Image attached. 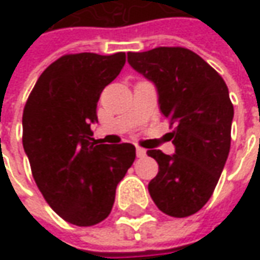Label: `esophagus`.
I'll use <instances>...</instances> for the list:
<instances>
[{
  "label": "esophagus",
  "instance_id": "34e87169",
  "mask_svg": "<svg viewBox=\"0 0 260 260\" xmlns=\"http://www.w3.org/2000/svg\"><path fill=\"white\" fill-rule=\"evenodd\" d=\"M136 155H137V157H145V156H146V150H145V149H143V147L137 146V147H136Z\"/></svg>",
  "mask_w": 260,
  "mask_h": 260
}]
</instances>
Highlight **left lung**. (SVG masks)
Listing matches in <instances>:
<instances>
[{
	"label": "left lung",
	"mask_w": 260,
	"mask_h": 260,
	"mask_svg": "<svg viewBox=\"0 0 260 260\" xmlns=\"http://www.w3.org/2000/svg\"><path fill=\"white\" fill-rule=\"evenodd\" d=\"M127 57L156 85L172 128L174 155L147 150L159 165L149 194L171 217L195 214L211 198L230 152L235 110L229 88L201 56L181 46L128 52Z\"/></svg>",
	"instance_id": "obj_1"
}]
</instances>
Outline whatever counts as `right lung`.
I'll list each match as a JSON object with an SVG mask.
<instances>
[{
  "mask_svg": "<svg viewBox=\"0 0 260 260\" xmlns=\"http://www.w3.org/2000/svg\"><path fill=\"white\" fill-rule=\"evenodd\" d=\"M124 63V52L60 56L39 76L24 105L23 147L36 185L71 224L105 220L117 184L135 162L132 143L98 145L91 130L100 95Z\"/></svg>",
  "mask_w": 260,
  "mask_h": 260,
  "instance_id": "add662e5",
  "label": "right lung"
}]
</instances>
